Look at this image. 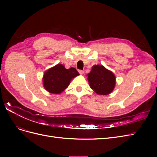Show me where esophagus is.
<instances>
[{"label":"esophagus","mask_w":157,"mask_h":157,"mask_svg":"<svg viewBox=\"0 0 157 157\" xmlns=\"http://www.w3.org/2000/svg\"><path fill=\"white\" fill-rule=\"evenodd\" d=\"M84 71L83 70H78V73L80 74V75H83L84 74Z\"/></svg>","instance_id":"1"}]
</instances>
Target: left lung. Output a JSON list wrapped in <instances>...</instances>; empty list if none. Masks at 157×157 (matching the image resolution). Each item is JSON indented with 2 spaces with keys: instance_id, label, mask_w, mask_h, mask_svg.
<instances>
[{
  "instance_id": "obj_1",
  "label": "left lung",
  "mask_w": 157,
  "mask_h": 157,
  "mask_svg": "<svg viewBox=\"0 0 157 157\" xmlns=\"http://www.w3.org/2000/svg\"><path fill=\"white\" fill-rule=\"evenodd\" d=\"M90 86L99 95L110 94L115 88V77L103 65H94L88 75Z\"/></svg>"
}]
</instances>
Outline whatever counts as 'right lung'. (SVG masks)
Masks as SVG:
<instances>
[{
	"instance_id": "1",
	"label": "right lung",
	"mask_w": 157,
	"mask_h": 157,
	"mask_svg": "<svg viewBox=\"0 0 157 157\" xmlns=\"http://www.w3.org/2000/svg\"><path fill=\"white\" fill-rule=\"evenodd\" d=\"M78 75L75 68L67 69L63 65L58 64L44 73V86L50 93L60 94L68 87L71 80Z\"/></svg>"
}]
</instances>
